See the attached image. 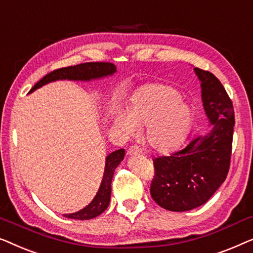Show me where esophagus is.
Listing matches in <instances>:
<instances>
[{
  "label": "esophagus",
  "instance_id": "1",
  "mask_svg": "<svg viewBox=\"0 0 253 253\" xmlns=\"http://www.w3.org/2000/svg\"><path fill=\"white\" fill-rule=\"evenodd\" d=\"M128 155L133 156V155H138L141 154L142 150L140 149V147H137V145H131V147H129V149H128Z\"/></svg>",
  "mask_w": 253,
  "mask_h": 253
}]
</instances>
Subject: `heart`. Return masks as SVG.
<instances>
[{"instance_id":"1","label":"heart","mask_w":253,"mask_h":253,"mask_svg":"<svg viewBox=\"0 0 253 253\" xmlns=\"http://www.w3.org/2000/svg\"><path fill=\"white\" fill-rule=\"evenodd\" d=\"M193 122V109L180 92L159 84H147L135 92L128 115L119 110L112 116L113 125L125 135H133L136 126H147L145 140L158 151H169L181 144Z\"/></svg>"}]
</instances>
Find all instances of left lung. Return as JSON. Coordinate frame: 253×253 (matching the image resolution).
Returning <instances> with one entry per match:
<instances>
[{"label": "left lung", "instance_id": "8db88e82", "mask_svg": "<svg viewBox=\"0 0 253 253\" xmlns=\"http://www.w3.org/2000/svg\"><path fill=\"white\" fill-rule=\"evenodd\" d=\"M211 129L181 150L154 159L150 186L163 209L184 212L205 204L226 180L232 156L235 116L232 99L214 74L195 67Z\"/></svg>", "mask_w": 253, "mask_h": 253}]
</instances>
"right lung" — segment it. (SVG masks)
Returning a JSON list of instances; mask_svg holds the SVG:
<instances>
[{
	"instance_id": "obj_1",
	"label": "right lung",
	"mask_w": 253,
	"mask_h": 253,
	"mask_svg": "<svg viewBox=\"0 0 253 253\" xmlns=\"http://www.w3.org/2000/svg\"><path fill=\"white\" fill-rule=\"evenodd\" d=\"M117 67L112 63L104 62H91V63H83L79 65L62 67V69L55 70L47 76H44L42 79L34 84L30 92L37 90L44 84L56 80H76V81H90L92 79H99L108 76H112L116 73ZM125 157V150L119 149L110 154L105 159V169L103 179L99 186V189L96 194L94 199L88 204L86 208H84L80 211L76 213H69L64 214L65 218L76 219V220H89L96 218L101 213H103L108 209L110 198H111V182L113 173L117 166L119 165Z\"/></svg>"
}]
</instances>
